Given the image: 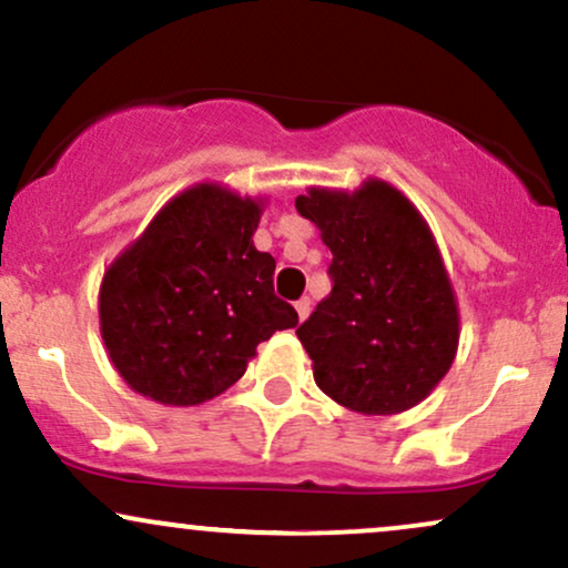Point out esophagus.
<instances>
[{"instance_id":"obj_1","label":"esophagus","mask_w":568,"mask_h":568,"mask_svg":"<svg viewBox=\"0 0 568 568\" xmlns=\"http://www.w3.org/2000/svg\"><path fill=\"white\" fill-rule=\"evenodd\" d=\"M296 315H298V321H306V315H310V298H298L296 302Z\"/></svg>"}]
</instances>
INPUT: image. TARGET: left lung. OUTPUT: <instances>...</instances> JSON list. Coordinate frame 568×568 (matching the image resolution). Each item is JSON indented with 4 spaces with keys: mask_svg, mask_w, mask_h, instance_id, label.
I'll list each match as a JSON object with an SVG mask.
<instances>
[{
    "mask_svg": "<svg viewBox=\"0 0 568 568\" xmlns=\"http://www.w3.org/2000/svg\"><path fill=\"white\" fill-rule=\"evenodd\" d=\"M296 211L334 253V288L296 331L317 387L366 416L414 408L459 347L456 293L425 216L379 179L355 192L310 186Z\"/></svg>",
    "mask_w": 568,
    "mask_h": 568,
    "instance_id": "left-lung-1",
    "label": "left lung"
}]
</instances>
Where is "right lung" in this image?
Segmentation results:
<instances>
[{"label": "right lung", "mask_w": 568, "mask_h": 568, "mask_svg": "<svg viewBox=\"0 0 568 568\" xmlns=\"http://www.w3.org/2000/svg\"><path fill=\"white\" fill-rule=\"evenodd\" d=\"M262 213V197L194 184L109 264L101 338L130 389L200 406L245 374L258 344L296 328V310L275 296V258L253 245Z\"/></svg>", "instance_id": "right-lung-1"}]
</instances>
